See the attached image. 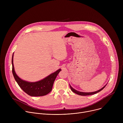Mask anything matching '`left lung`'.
<instances>
[{"label": "left lung", "mask_w": 123, "mask_h": 123, "mask_svg": "<svg viewBox=\"0 0 123 123\" xmlns=\"http://www.w3.org/2000/svg\"><path fill=\"white\" fill-rule=\"evenodd\" d=\"M107 84L105 85V86H104L102 88H101V89H100L99 90H98V91H96V92H79V91H77V90H75V89H74L73 87L69 85V86H70V87H71V90L74 92V93H76V94H78V95H81V96H86V95H92V94H96V93H98V92H100V91H101L104 87L106 86V85H107Z\"/></svg>", "instance_id": "obj_1"}]
</instances>
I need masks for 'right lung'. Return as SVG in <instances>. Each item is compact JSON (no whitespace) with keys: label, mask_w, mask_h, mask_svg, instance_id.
<instances>
[{"label":"right lung","mask_w":123,"mask_h":123,"mask_svg":"<svg viewBox=\"0 0 123 123\" xmlns=\"http://www.w3.org/2000/svg\"><path fill=\"white\" fill-rule=\"evenodd\" d=\"M13 54L12 56V72L13 77L21 89L31 96H42L49 93L52 88L55 80L58 74L61 71L60 68L44 79L34 82H28L19 78L16 74L13 63Z\"/></svg>","instance_id":"right-lung-1"}]
</instances>
